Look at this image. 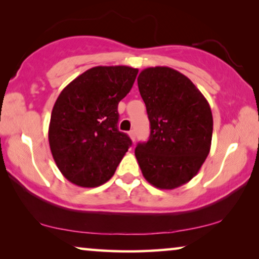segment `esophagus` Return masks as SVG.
<instances>
[{
    "instance_id": "esophagus-1",
    "label": "esophagus",
    "mask_w": 259,
    "mask_h": 259,
    "mask_svg": "<svg viewBox=\"0 0 259 259\" xmlns=\"http://www.w3.org/2000/svg\"><path fill=\"white\" fill-rule=\"evenodd\" d=\"M129 136H130V139H132L133 142H135V140H136L135 130H132V132H129Z\"/></svg>"
}]
</instances>
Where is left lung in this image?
<instances>
[{
    "label": "left lung",
    "mask_w": 259,
    "mask_h": 259,
    "mask_svg": "<svg viewBox=\"0 0 259 259\" xmlns=\"http://www.w3.org/2000/svg\"><path fill=\"white\" fill-rule=\"evenodd\" d=\"M150 122L149 140L135 156L146 180L174 189L198 174L211 149L213 117L207 99L177 70L148 67L137 78Z\"/></svg>",
    "instance_id": "8db88e82"
}]
</instances>
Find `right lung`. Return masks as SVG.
I'll return each instance as SVG.
<instances>
[{
  "instance_id": "1",
  "label": "right lung",
  "mask_w": 259,
  "mask_h": 259,
  "mask_svg": "<svg viewBox=\"0 0 259 259\" xmlns=\"http://www.w3.org/2000/svg\"><path fill=\"white\" fill-rule=\"evenodd\" d=\"M137 68L96 66L72 80L55 101L48 141L61 174L80 187H97L115 174L132 146L120 133L118 103L129 94Z\"/></svg>"
}]
</instances>
